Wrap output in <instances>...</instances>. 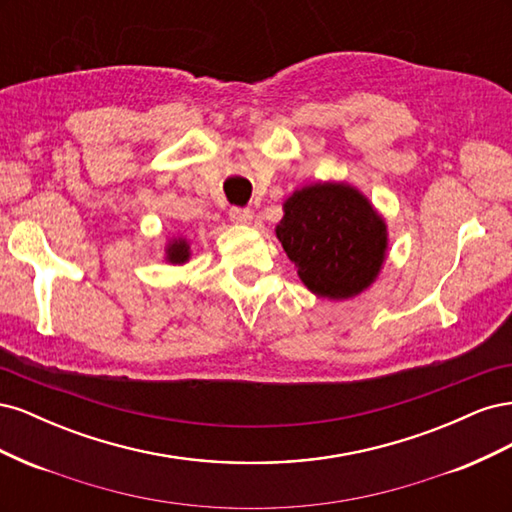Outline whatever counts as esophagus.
<instances>
[{
    "mask_svg": "<svg viewBox=\"0 0 512 512\" xmlns=\"http://www.w3.org/2000/svg\"><path fill=\"white\" fill-rule=\"evenodd\" d=\"M228 218L235 222V224H247L252 220V211L245 209V207H232L228 211Z\"/></svg>",
    "mask_w": 512,
    "mask_h": 512,
    "instance_id": "obj_1",
    "label": "esophagus"
}]
</instances>
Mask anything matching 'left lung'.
<instances>
[{"label": "left lung", "instance_id": "left-lung-1", "mask_svg": "<svg viewBox=\"0 0 512 512\" xmlns=\"http://www.w3.org/2000/svg\"><path fill=\"white\" fill-rule=\"evenodd\" d=\"M275 235L301 282L327 299L363 292L386 254L384 220L346 183H314L294 192Z\"/></svg>", "mask_w": 512, "mask_h": 512}]
</instances>
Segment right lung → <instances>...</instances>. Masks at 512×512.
Here are the masks:
<instances>
[{
	"label": "right lung",
	"mask_w": 512,
	"mask_h": 512,
	"mask_svg": "<svg viewBox=\"0 0 512 512\" xmlns=\"http://www.w3.org/2000/svg\"><path fill=\"white\" fill-rule=\"evenodd\" d=\"M190 258V245L185 239L170 241L166 247V260L173 262V265H183L185 260Z\"/></svg>",
	"instance_id": "right-lung-1"
}]
</instances>
